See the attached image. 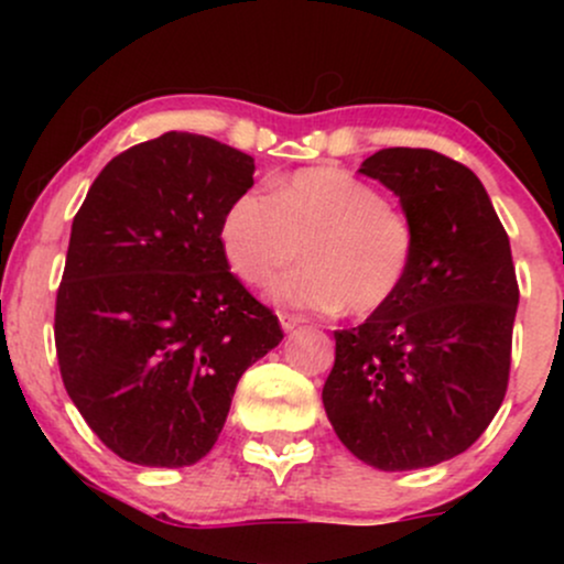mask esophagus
<instances>
[{"instance_id":"esophagus-1","label":"esophagus","mask_w":564,"mask_h":564,"mask_svg":"<svg viewBox=\"0 0 564 564\" xmlns=\"http://www.w3.org/2000/svg\"><path fill=\"white\" fill-rule=\"evenodd\" d=\"M278 321H281L283 332H291V328H296L302 323L300 315H291V313H278Z\"/></svg>"}]
</instances>
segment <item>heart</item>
<instances>
[{"mask_svg": "<svg viewBox=\"0 0 564 564\" xmlns=\"http://www.w3.org/2000/svg\"><path fill=\"white\" fill-rule=\"evenodd\" d=\"M225 260L251 286H270L296 307L352 315L384 310L405 286L416 230L379 187L339 166H313L278 180L273 193L243 191L219 225Z\"/></svg>", "mask_w": 564, "mask_h": 564, "instance_id": "heart-1", "label": "heart"}]
</instances>
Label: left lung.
I'll return each instance as SVG.
<instances>
[{
	"instance_id": "1",
	"label": "left lung",
	"mask_w": 564,
	"mask_h": 564,
	"mask_svg": "<svg viewBox=\"0 0 564 564\" xmlns=\"http://www.w3.org/2000/svg\"><path fill=\"white\" fill-rule=\"evenodd\" d=\"M360 172L403 204L416 257L400 294L334 332L323 405L336 437L384 471L435 467L494 422L511 366L509 236L477 174L426 148H384Z\"/></svg>"
}]
</instances>
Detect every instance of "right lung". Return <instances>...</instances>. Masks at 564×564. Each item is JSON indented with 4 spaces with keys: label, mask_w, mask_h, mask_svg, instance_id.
I'll use <instances>...</instances> for the list:
<instances>
[{
    "label": "right lung",
    "mask_w": 564,
    "mask_h": 564,
    "mask_svg": "<svg viewBox=\"0 0 564 564\" xmlns=\"http://www.w3.org/2000/svg\"><path fill=\"white\" fill-rule=\"evenodd\" d=\"M254 159L191 132L119 153L70 225L55 302L63 384L106 448L191 467L217 443L238 379L283 339L230 273L219 225Z\"/></svg>",
    "instance_id": "obj_1"
}]
</instances>
